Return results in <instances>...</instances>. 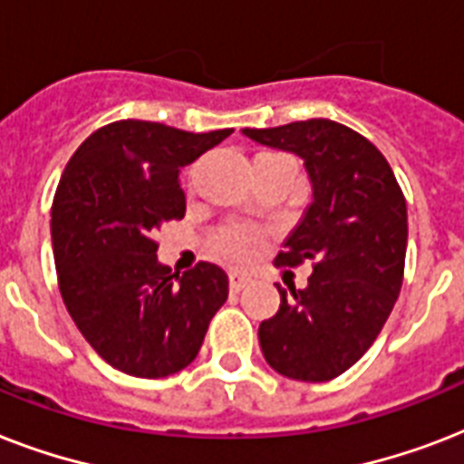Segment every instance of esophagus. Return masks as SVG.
I'll list each match as a JSON object with an SVG mask.
<instances>
[{
    "mask_svg": "<svg viewBox=\"0 0 464 464\" xmlns=\"http://www.w3.org/2000/svg\"><path fill=\"white\" fill-rule=\"evenodd\" d=\"M228 286H231L233 294H238V291H243L247 286V279L243 275H231V279H228Z\"/></svg>",
    "mask_w": 464,
    "mask_h": 464,
    "instance_id": "esophagus-1",
    "label": "esophagus"
}]
</instances>
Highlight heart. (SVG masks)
Returning <instances> with one entry per match:
<instances>
[{"instance_id":"obj_1","label":"heart","mask_w":464,"mask_h":464,"mask_svg":"<svg viewBox=\"0 0 464 464\" xmlns=\"http://www.w3.org/2000/svg\"><path fill=\"white\" fill-rule=\"evenodd\" d=\"M267 247V231L257 224H228L214 236V250L231 265L257 260Z\"/></svg>"}]
</instances>
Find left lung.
Returning a JSON list of instances; mask_svg holds the SVG:
<instances>
[{
	"instance_id": "8db88e82",
	"label": "left lung",
	"mask_w": 464,
	"mask_h": 464,
	"mask_svg": "<svg viewBox=\"0 0 464 464\" xmlns=\"http://www.w3.org/2000/svg\"><path fill=\"white\" fill-rule=\"evenodd\" d=\"M243 134L301 156L313 182V204L275 260L276 267L310 262L313 275L305 289L276 286L282 305L262 320V353L286 378L332 381L368 352L402 289V188L366 137L332 120L246 127Z\"/></svg>"
}]
</instances>
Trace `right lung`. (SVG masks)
<instances>
[{"mask_svg":"<svg viewBox=\"0 0 464 464\" xmlns=\"http://www.w3.org/2000/svg\"><path fill=\"white\" fill-rule=\"evenodd\" d=\"M233 130L185 132L120 120L76 149L50 211L54 267L69 315L112 368L166 378L189 366L228 298L211 262L185 275L156 260V231L185 217L180 170Z\"/></svg>","mask_w":464,"mask_h":464,"instance_id":"1","label":"right lung"}]
</instances>
